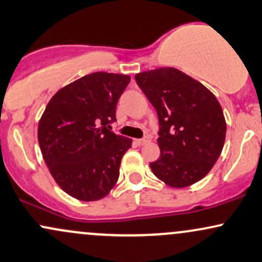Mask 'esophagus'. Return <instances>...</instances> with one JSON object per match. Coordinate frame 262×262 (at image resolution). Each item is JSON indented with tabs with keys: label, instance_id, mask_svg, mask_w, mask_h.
I'll use <instances>...</instances> for the list:
<instances>
[{
	"label": "esophagus",
	"instance_id": "34e87169",
	"mask_svg": "<svg viewBox=\"0 0 262 262\" xmlns=\"http://www.w3.org/2000/svg\"><path fill=\"white\" fill-rule=\"evenodd\" d=\"M148 141V138H140V140H135V143L138 144V146H143V144H146Z\"/></svg>",
	"mask_w": 262,
	"mask_h": 262
}]
</instances>
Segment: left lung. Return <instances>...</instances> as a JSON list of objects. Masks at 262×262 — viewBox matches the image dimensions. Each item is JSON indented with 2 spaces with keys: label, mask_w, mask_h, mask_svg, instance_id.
I'll return each mask as SVG.
<instances>
[{
  "label": "left lung",
  "mask_w": 262,
  "mask_h": 262,
  "mask_svg": "<svg viewBox=\"0 0 262 262\" xmlns=\"http://www.w3.org/2000/svg\"><path fill=\"white\" fill-rule=\"evenodd\" d=\"M158 114L161 157L149 167L175 189L198 183L213 168L226 140L227 124L217 98L174 67L135 76Z\"/></svg>",
  "instance_id": "left-lung-1"
}]
</instances>
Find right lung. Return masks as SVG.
Segmentation results:
<instances>
[{
    "label": "right lung",
    "mask_w": 262,
    "mask_h": 262,
    "mask_svg": "<svg viewBox=\"0 0 262 262\" xmlns=\"http://www.w3.org/2000/svg\"><path fill=\"white\" fill-rule=\"evenodd\" d=\"M130 76L94 72L51 98L38 126L42 158L56 184L79 201L105 198L115 186L131 138L106 127ZM112 128V127H110Z\"/></svg>",
    "instance_id": "add662e5"
}]
</instances>
